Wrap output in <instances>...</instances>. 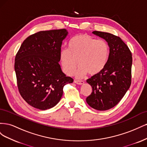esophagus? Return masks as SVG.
<instances>
[{"mask_svg":"<svg viewBox=\"0 0 147 147\" xmlns=\"http://www.w3.org/2000/svg\"><path fill=\"white\" fill-rule=\"evenodd\" d=\"M74 83H76L77 84H79V85H82V84H84L83 81H80V80H75Z\"/></svg>","mask_w":147,"mask_h":147,"instance_id":"obj_1","label":"esophagus"}]
</instances>
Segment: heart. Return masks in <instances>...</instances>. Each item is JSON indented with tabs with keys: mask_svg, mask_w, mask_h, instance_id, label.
<instances>
[{
	"mask_svg": "<svg viewBox=\"0 0 147 147\" xmlns=\"http://www.w3.org/2000/svg\"><path fill=\"white\" fill-rule=\"evenodd\" d=\"M109 56V47L103 40H96L86 34L74 37L69 43V49L60 51V59L64 72L72 75L78 64L75 73L77 78H82L88 73L91 75L99 74L104 69Z\"/></svg>",
	"mask_w": 147,
	"mask_h": 147,
	"instance_id": "heart-1",
	"label": "heart"
}]
</instances>
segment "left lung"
Instances as JSON below:
<instances>
[{
	"label": "left lung",
	"instance_id": "8db88e82",
	"mask_svg": "<svg viewBox=\"0 0 147 147\" xmlns=\"http://www.w3.org/2000/svg\"><path fill=\"white\" fill-rule=\"evenodd\" d=\"M92 33L105 40L110 53L104 69L86 80L92 91L86 100L91 107L104 111L117 105L129 88L132 57L130 50L120 37L100 31Z\"/></svg>",
	"mask_w": 147,
	"mask_h": 147
}]
</instances>
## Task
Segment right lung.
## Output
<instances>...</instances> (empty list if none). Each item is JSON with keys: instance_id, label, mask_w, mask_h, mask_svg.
Masks as SVG:
<instances>
[{"instance_id": "1", "label": "right lung", "mask_w": 147, "mask_h": 147, "mask_svg": "<svg viewBox=\"0 0 147 147\" xmlns=\"http://www.w3.org/2000/svg\"><path fill=\"white\" fill-rule=\"evenodd\" d=\"M65 29L40 31L22 43L15 57V70L21 96L39 110L51 109L59 102L63 88L72 83L59 64Z\"/></svg>"}]
</instances>
